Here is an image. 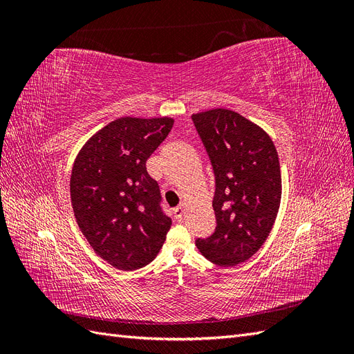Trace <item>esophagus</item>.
<instances>
[{"mask_svg": "<svg viewBox=\"0 0 354 354\" xmlns=\"http://www.w3.org/2000/svg\"><path fill=\"white\" fill-rule=\"evenodd\" d=\"M183 214H185V207L183 205H178L177 208H174V217H176L177 221L183 218Z\"/></svg>", "mask_w": 354, "mask_h": 354, "instance_id": "1", "label": "esophagus"}]
</instances>
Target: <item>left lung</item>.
<instances>
[{
  "label": "left lung",
  "mask_w": 354,
  "mask_h": 354,
  "mask_svg": "<svg viewBox=\"0 0 354 354\" xmlns=\"http://www.w3.org/2000/svg\"><path fill=\"white\" fill-rule=\"evenodd\" d=\"M216 177L217 226L196 239L201 254L223 267L241 264L261 248L281 205L279 156L270 136L229 109L192 115Z\"/></svg>",
  "instance_id": "8db88e82"
}]
</instances>
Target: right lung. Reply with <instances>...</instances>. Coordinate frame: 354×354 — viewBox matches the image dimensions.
<instances>
[{
  "mask_svg": "<svg viewBox=\"0 0 354 354\" xmlns=\"http://www.w3.org/2000/svg\"><path fill=\"white\" fill-rule=\"evenodd\" d=\"M173 118L124 116L82 146L71 176V201L82 234L100 259L136 270L158 255L171 227L146 160L173 128Z\"/></svg>",
  "mask_w": 354,
  "mask_h": 354,
  "instance_id": "obj_1",
  "label": "right lung"
}]
</instances>
